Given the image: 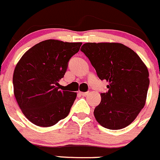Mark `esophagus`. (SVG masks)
Masks as SVG:
<instances>
[{
  "label": "esophagus",
  "instance_id": "1",
  "mask_svg": "<svg viewBox=\"0 0 160 160\" xmlns=\"http://www.w3.org/2000/svg\"><path fill=\"white\" fill-rule=\"evenodd\" d=\"M88 92H80V95H82V96H83V97H85V96H87V95L88 94Z\"/></svg>",
  "mask_w": 160,
  "mask_h": 160
}]
</instances>
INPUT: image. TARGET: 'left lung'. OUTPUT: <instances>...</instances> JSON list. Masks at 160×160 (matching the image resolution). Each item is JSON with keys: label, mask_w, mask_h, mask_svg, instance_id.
<instances>
[{"label": "left lung", "mask_w": 160, "mask_h": 160, "mask_svg": "<svg viewBox=\"0 0 160 160\" xmlns=\"http://www.w3.org/2000/svg\"><path fill=\"white\" fill-rule=\"evenodd\" d=\"M80 50L99 79L109 83L93 111L95 118L108 129L125 128L146 104L149 86L147 67L133 50L121 43L88 42Z\"/></svg>", "instance_id": "obj_1"}]
</instances>
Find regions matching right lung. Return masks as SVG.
I'll list each match as a JSON object with an SVG mask.
<instances>
[{
    "instance_id": "1",
    "label": "right lung",
    "mask_w": 160,
    "mask_h": 160,
    "mask_svg": "<svg viewBox=\"0 0 160 160\" xmlns=\"http://www.w3.org/2000/svg\"><path fill=\"white\" fill-rule=\"evenodd\" d=\"M81 45L46 40L28 49L18 62L13 75L14 97L31 122L49 127L67 117L77 93L59 90L58 82Z\"/></svg>"
}]
</instances>
